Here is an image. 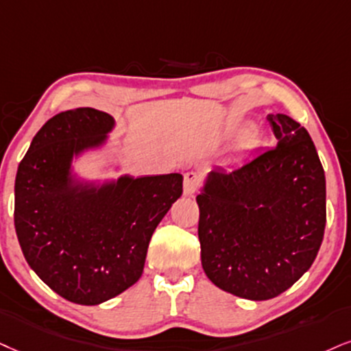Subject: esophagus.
I'll return each mask as SVG.
<instances>
[{"label": "esophagus", "instance_id": "esophagus-1", "mask_svg": "<svg viewBox=\"0 0 351 351\" xmlns=\"http://www.w3.org/2000/svg\"><path fill=\"white\" fill-rule=\"evenodd\" d=\"M198 185H200V176L193 171L185 172L184 174V193L185 195L187 197L195 195L197 190H198Z\"/></svg>", "mask_w": 351, "mask_h": 351}]
</instances>
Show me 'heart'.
Instances as JSON below:
<instances>
[{"label":"heart","instance_id":"b5f03b06","mask_svg":"<svg viewBox=\"0 0 351 351\" xmlns=\"http://www.w3.org/2000/svg\"><path fill=\"white\" fill-rule=\"evenodd\" d=\"M258 143V132L255 128H247L242 133L239 141H237V151L239 153H247L252 148H255Z\"/></svg>","mask_w":351,"mask_h":351}]
</instances>
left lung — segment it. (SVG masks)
<instances>
[{"label": "left lung", "mask_w": 351, "mask_h": 351, "mask_svg": "<svg viewBox=\"0 0 351 351\" xmlns=\"http://www.w3.org/2000/svg\"><path fill=\"white\" fill-rule=\"evenodd\" d=\"M276 148L216 167L197 197L202 267L218 288L252 301L281 295L313 265L326 229V176L308 130L267 117Z\"/></svg>", "instance_id": "1"}]
</instances>
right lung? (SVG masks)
Returning a JSON list of instances; mask_svg holds the SVG:
<instances>
[{
  "mask_svg": "<svg viewBox=\"0 0 351 351\" xmlns=\"http://www.w3.org/2000/svg\"><path fill=\"white\" fill-rule=\"evenodd\" d=\"M112 128L114 119L90 107L56 114L16 176L14 226L25 261L56 295L83 306L140 280L156 226L182 195L180 174L75 182L73 156L101 146Z\"/></svg>",
  "mask_w": 351,
  "mask_h": 351,
  "instance_id": "right-lung-1",
  "label": "right lung"
}]
</instances>
